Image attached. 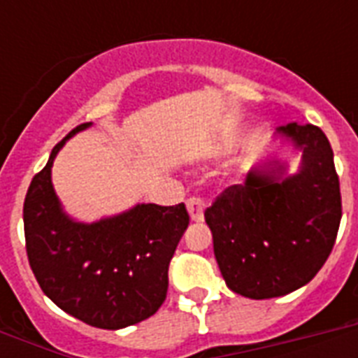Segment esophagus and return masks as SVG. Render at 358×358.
Instances as JSON below:
<instances>
[{
  "label": "esophagus",
  "mask_w": 358,
  "mask_h": 358,
  "mask_svg": "<svg viewBox=\"0 0 358 358\" xmlns=\"http://www.w3.org/2000/svg\"><path fill=\"white\" fill-rule=\"evenodd\" d=\"M185 206H187L191 221L201 223L202 219H204V202H202L201 199H196V196H191V199H187V202H185Z\"/></svg>",
  "instance_id": "obj_1"
}]
</instances>
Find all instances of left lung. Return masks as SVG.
I'll list each match as a JSON object with an SVG mask.
<instances>
[{"mask_svg":"<svg viewBox=\"0 0 358 358\" xmlns=\"http://www.w3.org/2000/svg\"><path fill=\"white\" fill-rule=\"evenodd\" d=\"M273 145L299 156H264L243 185L204 212L224 282L249 299L292 294L316 277L333 250L342 201L333 148L312 124L280 126Z\"/></svg>","mask_w":358,"mask_h":358,"instance_id":"obj_1","label":"left lung"}]
</instances>
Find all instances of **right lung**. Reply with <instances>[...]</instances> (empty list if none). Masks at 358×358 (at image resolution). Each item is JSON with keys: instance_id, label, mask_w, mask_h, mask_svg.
Here are the masks:
<instances>
[{"instance_id": "right-lung-1", "label": "right lung", "mask_w": 358, "mask_h": 358, "mask_svg": "<svg viewBox=\"0 0 358 358\" xmlns=\"http://www.w3.org/2000/svg\"><path fill=\"white\" fill-rule=\"evenodd\" d=\"M72 129L53 146L46 167L31 182L24 202L27 258L42 292L70 316L92 327H129L163 305L169 264L189 215L184 204H135L96 221L72 217L59 201L52 167Z\"/></svg>"}]
</instances>
